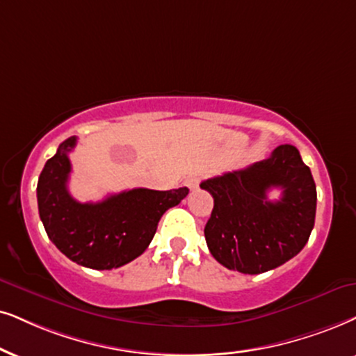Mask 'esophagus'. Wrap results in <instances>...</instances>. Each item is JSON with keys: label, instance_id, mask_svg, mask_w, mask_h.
<instances>
[{"label": "esophagus", "instance_id": "1", "mask_svg": "<svg viewBox=\"0 0 356 356\" xmlns=\"http://www.w3.org/2000/svg\"><path fill=\"white\" fill-rule=\"evenodd\" d=\"M199 182H200L199 175H188V177L186 179V186L191 188V191H193V188L199 187Z\"/></svg>", "mask_w": 356, "mask_h": 356}]
</instances>
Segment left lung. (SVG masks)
I'll return each instance as SVG.
<instances>
[{"mask_svg":"<svg viewBox=\"0 0 356 356\" xmlns=\"http://www.w3.org/2000/svg\"><path fill=\"white\" fill-rule=\"evenodd\" d=\"M213 197L205 225L211 256L225 268L261 274L294 258L316 222L317 191L298 147L281 145L268 159L200 184ZM281 188L282 199L267 191Z\"/></svg>","mask_w":356,"mask_h":356,"instance_id":"8db88e82","label":"left lung"}]
</instances>
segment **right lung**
Segmentation results:
<instances>
[{
  "label": "right lung",
  "instance_id": "1",
  "mask_svg": "<svg viewBox=\"0 0 356 356\" xmlns=\"http://www.w3.org/2000/svg\"><path fill=\"white\" fill-rule=\"evenodd\" d=\"M75 145V136L65 139L44 165L38 182L39 217L49 240L74 263L92 269L120 268L145 253L164 211L181 204L188 188H131L82 204L67 188L69 152Z\"/></svg>",
  "mask_w": 356,
  "mask_h": 356
}]
</instances>
